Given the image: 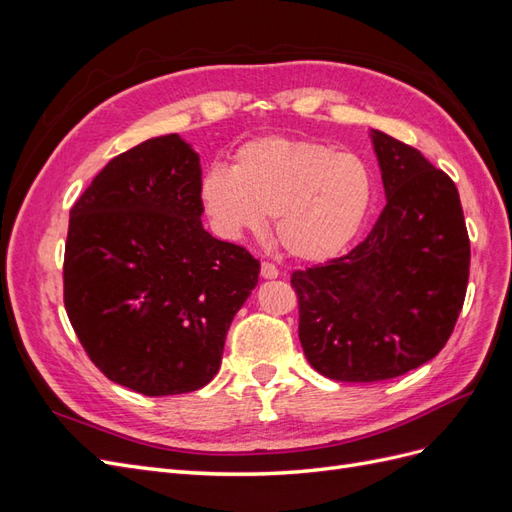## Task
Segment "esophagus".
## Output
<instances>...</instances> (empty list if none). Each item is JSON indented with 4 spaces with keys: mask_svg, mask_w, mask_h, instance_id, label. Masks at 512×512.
<instances>
[{
    "mask_svg": "<svg viewBox=\"0 0 512 512\" xmlns=\"http://www.w3.org/2000/svg\"><path fill=\"white\" fill-rule=\"evenodd\" d=\"M260 275L265 277V280H275L277 275H280V269H277L273 262H262V267H260Z\"/></svg>",
    "mask_w": 512,
    "mask_h": 512,
    "instance_id": "34e87169",
    "label": "esophagus"
}]
</instances>
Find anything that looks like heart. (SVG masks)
Instances as JSON below:
<instances>
[{
  "label": "heart",
  "instance_id": "heart-1",
  "mask_svg": "<svg viewBox=\"0 0 512 512\" xmlns=\"http://www.w3.org/2000/svg\"><path fill=\"white\" fill-rule=\"evenodd\" d=\"M371 192L369 168L356 153L286 136L254 138L239 147L232 168L213 164L200 179V203L220 237L262 235L275 215L277 241L307 262L346 250Z\"/></svg>",
  "mask_w": 512,
  "mask_h": 512
}]
</instances>
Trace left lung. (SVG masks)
<instances>
[{
    "instance_id": "obj_1",
    "label": "left lung",
    "mask_w": 512,
    "mask_h": 512,
    "mask_svg": "<svg viewBox=\"0 0 512 512\" xmlns=\"http://www.w3.org/2000/svg\"><path fill=\"white\" fill-rule=\"evenodd\" d=\"M386 207L348 254L294 271L299 339L318 374L378 382L431 361L466 299L470 239L457 185L421 151L371 130Z\"/></svg>"
}]
</instances>
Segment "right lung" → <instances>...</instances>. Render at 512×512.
Masks as SVG:
<instances>
[{
  "mask_svg": "<svg viewBox=\"0 0 512 512\" xmlns=\"http://www.w3.org/2000/svg\"><path fill=\"white\" fill-rule=\"evenodd\" d=\"M200 160L177 134L119 153L70 209L64 305L102 374L149 397L218 374L260 262L213 239L200 215Z\"/></svg>",
  "mask_w": 512,
  "mask_h": 512,
  "instance_id": "right-lung-1",
  "label": "right lung"
}]
</instances>
